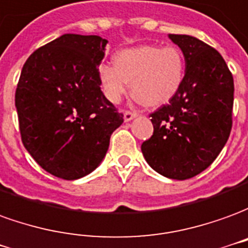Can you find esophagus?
I'll use <instances>...</instances> for the list:
<instances>
[{
	"mask_svg": "<svg viewBox=\"0 0 248 248\" xmlns=\"http://www.w3.org/2000/svg\"><path fill=\"white\" fill-rule=\"evenodd\" d=\"M138 116L136 112H132V110H125L124 112V121H131L132 119H135Z\"/></svg>",
	"mask_w": 248,
	"mask_h": 248,
	"instance_id": "1",
	"label": "esophagus"
}]
</instances>
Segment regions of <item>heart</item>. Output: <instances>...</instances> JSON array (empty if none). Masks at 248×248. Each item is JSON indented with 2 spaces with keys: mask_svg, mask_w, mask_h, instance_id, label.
Returning a JSON list of instances; mask_svg holds the SVG:
<instances>
[{
  "mask_svg": "<svg viewBox=\"0 0 248 248\" xmlns=\"http://www.w3.org/2000/svg\"><path fill=\"white\" fill-rule=\"evenodd\" d=\"M115 65L101 64L100 84L110 103L117 104L132 82V94L147 107L167 104L179 92L186 62L176 46L140 45L115 54Z\"/></svg>",
  "mask_w": 248,
  "mask_h": 248,
  "instance_id": "b5f03b06",
  "label": "heart"
}]
</instances>
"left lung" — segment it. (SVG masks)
<instances>
[{"mask_svg":"<svg viewBox=\"0 0 248 248\" xmlns=\"http://www.w3.org/2000/svg\"><path fill=\"white\" fill-rule=\"evenodd\" d=\"M182 49L184 80L167 105L151 113L154 135L141 144L152 170L186 180L212 164L232 127L233 78L220 53L196 37L168 34Z\"/></svg>","mask_w":248,"mask_h":248,"instance_id":"1","label":"left lung"}]
</instances>
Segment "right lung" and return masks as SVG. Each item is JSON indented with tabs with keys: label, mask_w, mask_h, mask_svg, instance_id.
<instances>
[{
	"label": "right lung",
	"mask_w": 248,
	"mask_h": 248,
	"mask_svg": "<svg viewBox=\"0 0 248 248\" xmlns=\"http://www.w3.org/2000/svg\"><path fill=\"white\" fill-rule=\"evenodd\" d=\"M107 44L100 36L62 34L33 52L21 71L16 89L21 139L53 176L76 180L94 171L124 121L100 88Z\"/></svg>",
	"instance_id": "right-lung-1"
}]
</instances>
